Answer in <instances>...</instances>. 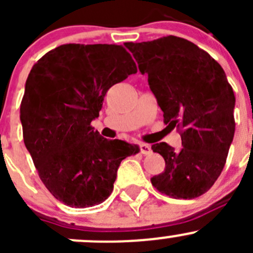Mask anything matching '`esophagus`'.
<instances>
[{
	"label": "esophagus",
	"instance_id": "1",
	"mask_svg": "<svg viewBox=\"0 0 253 253\" xmlns=\"http://www.w3.org/2000/svg\"><path fill=\"white\" fill-rule=\"evenodd\" d=\"M139 147H141V153L142 154H144V155H149V154H152V147H150L149 144H145V143H143V144H141L139 145Z\"/></svg>",
	"mask_w": 253,
	"mask_h": 253
}]
</instances>
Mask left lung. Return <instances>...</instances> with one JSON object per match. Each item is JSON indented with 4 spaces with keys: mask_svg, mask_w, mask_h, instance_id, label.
Wrapping results in <instances>:
<instances>
[{
    "mask_svg": "<svg viewBox=\"0 0 253 253\" xmlns=\"http://www.w3.org/2000/svg\"><path fill=\"white\" fill-rule=\"evenodd\" d=\"M125 46L148 76L165 124L181 129V149L152 145L165 160L152 185L176 200L200 197L223 171L235 133V95L225 72L208 52L174 35Z\"/></svg>",
    "mask_w": 253,
    "mask_h": 253,
    "instance_id": "obj_1",
    "label": "left lung"
}]
</instances>
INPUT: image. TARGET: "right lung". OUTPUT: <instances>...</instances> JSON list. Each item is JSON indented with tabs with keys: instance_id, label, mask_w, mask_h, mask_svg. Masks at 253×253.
<instances>
[{
	"instance_id": "obj_1",
	"label": "right lung",
	"mask_w": 253,
	"mask_h": 253,
	"mask_svg": "<svg viewBox=\"0 0 253 253\" xmlns=\"http://www.w3.org/2000/svg\"><path fill=\"white\" fill-rule=\"evenodd\" d=\"M137 73L121 45L65 44L30 71L20 104L23 138L51 195L75 208L103 203L136 144L108 141L90 122L114 84Z\"/></svg>"
}]
</instances>
